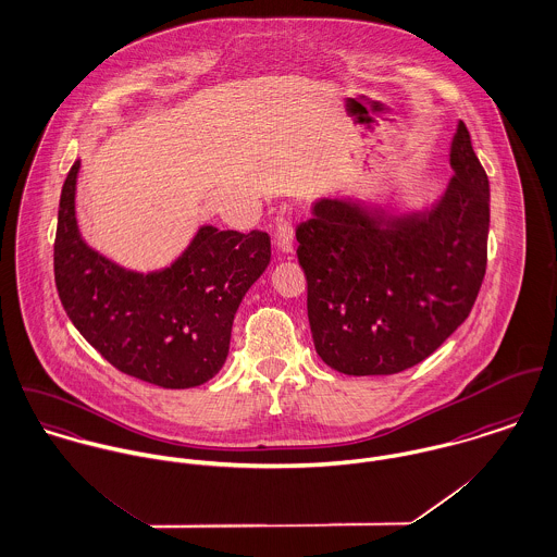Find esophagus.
Returning <instances> with one entry per match:
<instances>
[{"label": "esophagus", "instance_id": "34e87169", "mask_svg": "<svg viewBox=\"0 0 557 557\" xmlns=\"http://www.w3.org/2000/svg\"><path fill=\"white\" fill-rule=\"evenodd\" d=\"M273 246L282 253H293L295 246V228L290 222H280L273 233Z\"/></svg>", "mask_w": 557, "mask_h": 557}]
</instances>
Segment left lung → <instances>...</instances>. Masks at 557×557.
<instances>
[{"mask_svg":"<svg viewBox=\"0 0 557 557\" xmlns=\"http://www.w3.org/2000/svg\"><path fill=\"white\" fill-rule=\"evenodd\" d=\"M450 169L430 209L391 213L320 198L299 224L311 337L329 368L348 375L414 368L468 318L487 269L490 180L463 122Z\"/></svg>","mask_w":557,"mask_h":557,"instance_id":"obj_1","label":"left lung"}]
</instances>
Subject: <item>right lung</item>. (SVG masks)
Segmentation results:
<instances>
[{
    "label": "right lung",
    "instance_id": "obj_1",
    "mask_svg": "<svg viewBox=\"0 0 557 557\" xmlns=\"http://www.w3.org/2000/svg\"><path fill=\"white\" fill-rule=\"evenodd\" d=\"M76 160L65 177L55 235V284L78 333L120 371L162 388H189L222 370L233 320L271 260V239L200 226L160 271L120 267L81 237Z\"/></svg>",
    "mask_w": 557,
    "mask_h": 557
}]
</instances>
